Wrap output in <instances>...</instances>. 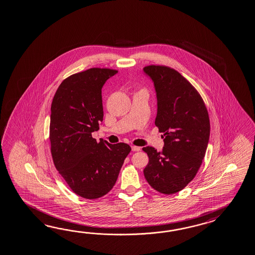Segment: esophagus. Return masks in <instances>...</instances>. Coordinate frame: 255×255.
I'll return each mask as SVG.
<instances>
[{
  "mask_svg": "<svg viewBox=\"0 0 255 255\" xmlns=\"http://www.w3.org/2000/svg\"><path fill=\"white\" fill-rule=\"evenodd\" d=\"M131 148H132V150L133 151H139L140 150V147H137V146H134V145H132L131 146Z\"/></svg>",
  "mask_w": 255,
  "mask_h": 255,
  "instance_id": "34e87169",
  "label": "esophagus"
}]
</instances>
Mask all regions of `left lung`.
<instances>
[{
	"label": "left lung",
	"mask_w": 255,
	"mask_h": 255,
	"mask_svg": "<svg viewBox=\"0 0 255 255\" xmlns=\"http://www.w3.org/2000/svg\"><path fill=\"white\" fill-rule=\"evenodd\" d=\"M144 71L153 81L158 111L155 125L163 133L164 147L158 152L144 147L148 163L144 176L153 189L172 195L195 178L207 150L210 123L201 95L174 69L148 65Z\"/></svg>",
	"instance_id": "obj_1"
}]
</instances>
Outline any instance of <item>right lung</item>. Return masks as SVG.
Masks as SVG:
<instances>
[{"instance_id":"obj_1","label":"right lung","mask_w":255,"mask_h":255,"mask_svg":"<svg viewBox=\"0 0 255 255\" xmlns=\"http://www.w3.org/2000/svg\"><path fill=\"white\" fill-rule=\"evenodd\" d=\"M117 70L91 68L60 83L51 104L50 151L54 165L78 196L95 199L107 195L119 177L126 157V143L99 142L92 132L103 121L102 87Z\"/></svg>"}]
</instances>
